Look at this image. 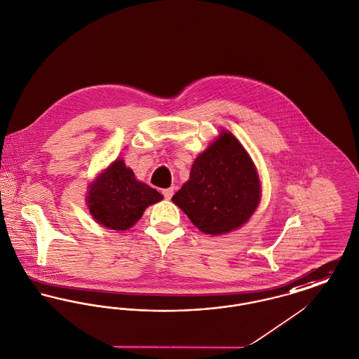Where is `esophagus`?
<instances>
[{
  "mask_svg": "<svg viewBox=\"0 0 359 359\" xmlns=\"http://www.w3.org/2000/svg\"><path fill=\"white\" fill-rule=\"evenodd\" d=\"M162 194H163V197H165L166 200H170L171 197H172V194H174V188L163 189V190H162Z\"/></svg>",
  "mask_w": 359,
  "mask_h": 359,
  "instance_id": "34e87169",
  "label": "esophagus"
}]
</instances>
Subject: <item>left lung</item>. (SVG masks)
Masks as SVG:
<instances>
[{"mask_svg": "<svg viewBox=\"0 0 359 359\" xmlns=\"http://www.w3.org/2000/svg\"><path fill=\"white\" fill-rule=\"evenodd\" d=\"M259 196V178L250 155L232 133H223L197 156L188 182L171 200L200 231L219 235L243 226L258 207Z\"/></svg>", "mask_w": 359, "mask_h": 359, "instance_id": "8db88e82", "label": "left lung"}]
</instances>
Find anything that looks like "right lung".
<instances>
[{"label":"right lung","instance_id":"obj_1","mask_svg":"<svg viewBox=\"0 0 359 359\" xmlns=\"http://www.w3.org/2000/svg\"><path fill=\"white\" fill-rule=\"evenodd\" d=\"M162 198L158 190L136 181L133 171L117 159L92 185L88 203L98 224L124 231L142 217L146 208Z\"/></svg>","mask_w":359,"mask_h":359}]
</instances>
